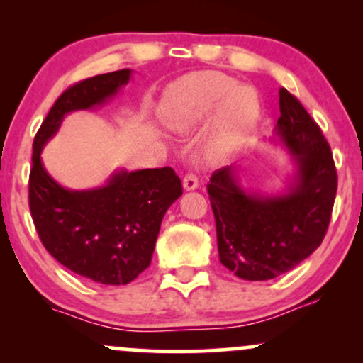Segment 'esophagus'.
<instances>
[{
  "label": "esophagus",
  "mask_w": 363,
  "mask_h": 363,
  "mask_svg": "<svg viewBox=\"0 0 363 363\" xmlns=\"http://www.w3.org/2000/svg\"><path fill=\"white\" fill-rule=\"evenodd\" d=\"M182 186H184L186 191H194L198 187V177L193 172H187L184 179H182Z\"/></svg>",
  "instance_id": "obj_1"
}]
</instances>
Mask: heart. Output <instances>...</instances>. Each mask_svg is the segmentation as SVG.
<instances>
[{"instance_id": "obj_1", "label": "heart", "mask_w": 363, "mask_h": 363, "mask_svg": "<svg viewBox=\"0 0 363 363\" xmlns=\"http://www.w3.org/2000/svg\"><path fill=\"white\" fill-rule=\"evenodd\" d=\"M213 114L206 153L216 160L230 155L247 138L259 116V104L252 89L218 72L186 74L165 95L164 118L174 131H191Z\"/></svg>"}]
</instances>
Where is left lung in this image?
<instances>
[{
  "label": "left lung",
  "mask_w": 363,
  "mask_h": 363,
  "mask_svg": "<svg viewBox=\"0 0 363 363\" xmlns=\"http://www.w3.org/2000/svg\"><path fill=\"white\" fill-rule=\"evenodd\" d=\"M274 129L297 165L294 184L285 194L245 193L232 165L215 170L206 186L220 261L249 281L280 277L319 247L338 189L329 143L298 99L285 89H280V118Z\"/></svg>",
  "instance_id": "1"
}]
</instances>
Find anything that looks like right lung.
<instances>
[{
    "label": "right lung",
    "instance_id": "obj_1",
    "mask_svg": "<svg viewBox=\"0 0 363 363\" xmlns=\"http://www.w3.org/2000/svg\"><path fill=\"white\" fill-rule=\"evenodd\" d=\"M129 69L97 74L57 97L34 138L28 206L40 242L62 266L102 285H126L150 266L160 223L182 194L174 169L112 174L106 186L72 191L45 172L40 152L73 111L101 106L126 85Z\"/></svg>",
    "mask_w": 363,
    "mask_h": 363
}]
</instances>
